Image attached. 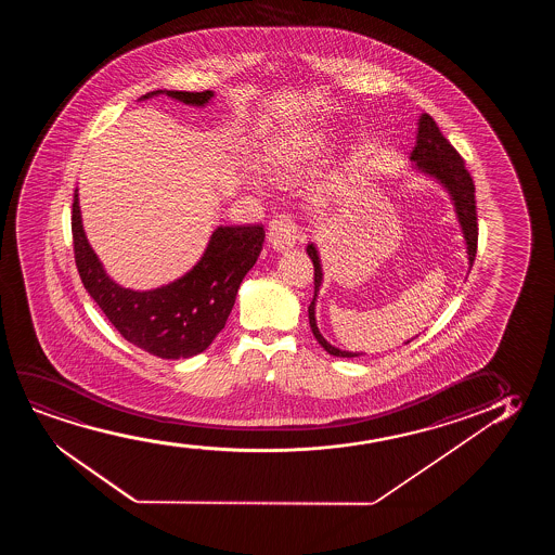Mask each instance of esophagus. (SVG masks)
Returning a JSON list of instances; mask_svg holds the SVG:
<instances>
[{
	"mask_svg": "<svg viewBox=\"0 0 555 555\" xmlns=\"http://www.w3.org/2000/svg\"><path fill=\"white\" fill-rule=\"evenodd\" d=\"M297 238H299V229H297L294 220H292L289 216H286V214L276 216V218L269 223L267 241H269V246H273L274 250L284 251L294 248Z\"/></svg>",
	"mask_w": 555,
	"mask_h": 555,
	"instance_id": "1",
	"label": "esophagus"
}]
</instances>
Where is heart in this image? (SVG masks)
Returning a JSON list of instances; mask_svg holds the SVG:
<instances>
[{
	"instance_id": "b5f03b06",
	"label": "heart",
	"mask_w": 555,
	"mask_h": 555,
	"mask_svg": "<svg viewBox=\"0 0 555 555\" xmlns=\"http://www.w3.org/2000/svg\"><path fill=\"white\" fill-rule=\"evenodd\" d=\"M327 152V140L324 132L312 130L305 137L289 140L288 144L276 147L269 155V168L279 180H292L296 176L309 172L312 165H317ZM343 175L339 170H330L322 176L317 185L319 201H330L337 191L341 190Z\"/></svg>"
}]
</instances>
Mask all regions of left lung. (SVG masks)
Masks as SVG:
<instances>
[{"label": "left lung", "instance_id": "obj_1", "mask_svg": "<svg viewBox=\"0 0 555 555\" xmlns=\"http://www.w3.org/2000/svg\"><path fill=\"white\" fill-rule=\"evenodd\" d=\"M417 142L411 152L410 160L413 163L411 168L417 170L418 175L430 178L436 183H440L443 190L448 191L451 203L455 206L456 220L463 231L464 243H466V254H468V266L472 267L476 258V248H478V214H476V188L472 182L468 170L464 168V160L455 147L449 144L446 137L441 134L438 125L428 114L418 117ZM307 254L312 259L314 266V296L309 305V324H311L312 335L317 337L320 347H324L332 357L354 358L360 352H350L334 347L332 343L324 339L317 326V297H319L320 286H322V263H320V254L317 244L307 246Z\"/></svg>", "mask_w": 555, "mask_h": 555}]
</instances>
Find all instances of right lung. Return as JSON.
I'll return each mask as SVG.
<instances>
[{
  "label": "right lung",
  "mask_w": 555,
  "mask_h": 555,
  "mask_svg": "<svg viewBox=\"0 0 555 555\" xmlns=\"http://www.w3.org/2000/svg\"><path fill=\"white\" fill-rule=\"evenodd\" d=\"M160 94L197 107H205L214 99L212 91L159 89L140 100ZM72 235L85 289L115 330L153 357L180 360L208 349L225 326L241 282L258 261L266 231L261 225L214 229L205 254L193 269L175 282L145 292L122 288L106 273L85 235L77 190L72 208Z\"/></svg>",
  "instance_id": "obj_1"
}]
</instances>
